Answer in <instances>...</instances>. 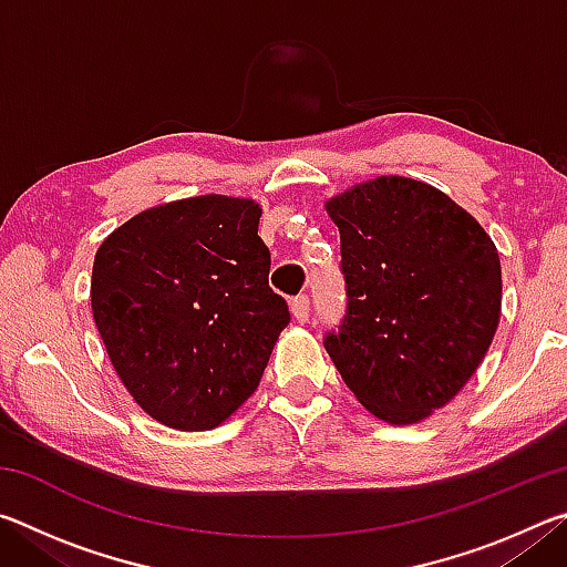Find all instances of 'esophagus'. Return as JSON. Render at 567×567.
I'll return each instance as SVG.
<instances>
[{
    "label": "esophagus",
    "mask_w": 567,
    "mask_h": 567,
    "mask_svg": "<svg viewBox=\"0 0 567 567\" xmlns=\"http://www.w3.org/2000/svg\"><path fill=\"white\" fill-rule=\"evenodd\" d=\"M290 310L297 322H307V318H310V300L305 295L295 297V300H290Z\"/></svg>",
    "instance_id": "34e87169"
}]
</instances>
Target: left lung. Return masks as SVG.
Instances as JSON below:
<instances>
[{
    "mask_svg": "<svg viewBox=\"0 0 567 567\" xmlns=\"http://www.w3.org/2000/svg\"><path fill=\"white\" fill-rule=\"evenodd\" d=\"M340 229L348 312L324 350L372 415L412 425L475 375L501 322L491 235L445 192L385 175L324 203Z\"/></svg>",
    "mask_w": 567,
    "mask_h": 567,
    "instance_id": "left-lung-1",
    "label": "left lung"
}]
</instances>
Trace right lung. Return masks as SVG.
<instances>
[{"label": "right lung", "instance_id": "1", "mask_svg": "<svg viewBox=\"0 0 567 567\" xmlns=\"http://www.w3.org/2000/svg\"><path fill=\"white\" fill-rule=\"evenodd\" d=\"M260 217L245 197L177 199L134 215L94 255V324L122 385L162 425H223L290 322L267 282Z\"/></svg>", "mask_w": 567, "mask_h": 567}]
</instances>
